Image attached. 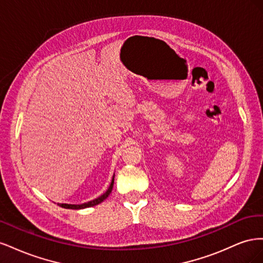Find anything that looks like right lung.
I'll list each match as a JSON object with an SVG mask.
<instances>
[{
	"label": "right lung",
	"mask_w": 263,
	"mask_h": 263,
	"mask_svg": "<svg viewBox=\"0 0 263 263\" xmlns=\"http://www.w3.org/2000/svg\"><path fill=\"white\" fill-rule=\"evenodd\" d=\"M114 177H115V174L113 176L112 182H110V184H109V186H108L106 192H105L104 194H102L101 196H99L98 198H95V200L90 201V202H87V203H83V204H78V205H77V204H59V203H58V205L61 206V208H63V209H69V210H82V209H86V208H92V206H95V205H98V204L102 203L103 201L105 200V198H107V196L110 194V192H112L113 185H114Z\"/></svg>",
	"instance_id": "obj_1"
}]
</instances>
